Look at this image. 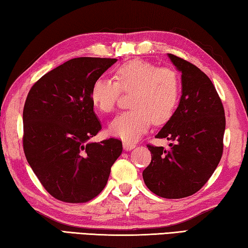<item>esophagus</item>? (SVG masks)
<instances>
[{
    "label": "esophagus",
    "mask_w": 248,
    "mask_h": 248,
    "mask_svg": "<svg viewBox=\"0 0 248 248\" xmlns=\"http://www.w3.org/2000/svg\"><path fill=\"white\" fill-rule=\"evenodd\" d=\"M134 146H136V143H134V142H128V141L124 142V150H127V151L132 150Z\"/></svg>",
    "instance_id": "1"
}]
</instances>
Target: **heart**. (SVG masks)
Segmentation results:
<instances>
[{
	"label": "heart",
	"instance_id": "heart-1",
	"mask_svg": "<svg viewBox=\"0 0 248 248\" xmlns=\"http://www.w3.org/2000/svg\"><path fill=\"white\" fill-rule=\"evenodd\" d=\"M115 81L98 78L92 84L91 100L100 111H114L121 92L131 93L127 111L121 112L109 124V131L128 142H133L152 124H163L178 106L182 83L174 69L141 59H134L115 70Z\"/></svg>",
	"mask_w": 248,
	"mask_h": 248
}]
</instances>
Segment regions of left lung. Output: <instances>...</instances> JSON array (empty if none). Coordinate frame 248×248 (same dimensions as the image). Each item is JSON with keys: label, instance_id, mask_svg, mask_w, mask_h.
Wrapping results in <instances>:
<instances>
[{"label": "left lung", "instance_id": "1", "mask_svg": "<svg viewBox=\"0 0 248 248\" xmlns=\"http://www.w3.org/2000/svg\"><path fill=\"white\" fill-rule=\"evenodd\" d=\"M182 72L177 109L156 137L174 143L148 144L152 159L143 170L146 187L159 197L179 199L196 194L211 177L223 153V104L211 79L195 64L169 53Z\"/></svg>", "mask_w": 248, "mask_h": 248}]
</instances>
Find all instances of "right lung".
I'll return each instance as SVG.
<instances>
[{
  "label": "right lung",
  "mask_w": 248,
  "mask_h": 248,
  "mask_svg": "<svg viewBox=\"0 0 248 248\" xmlns=\"http://www.w3.org/2000/svg\"><path fill=\"white\" fill-rule=\"evenodd\" d=\"M110 58H74L31 86L23 111L25 156L53 198L83 203L98 196L123 152L121 140L89 142L100 129L91 100L96 78Z\"/></svg>",
  "instance_id": "obj_1"
}]
</instances>
